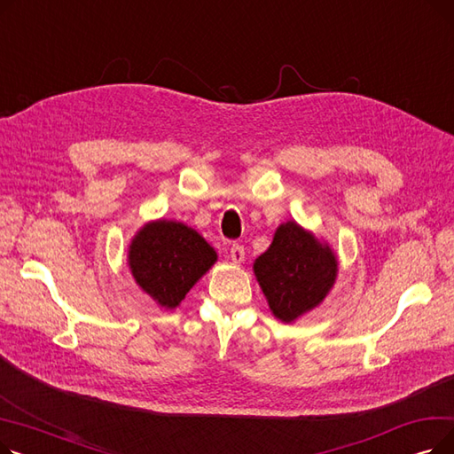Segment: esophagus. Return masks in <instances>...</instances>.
Wrapping results in <instances>:
<instances>
[{"instance_id": "obj_1", "label": "esophagus", "mask_w": 454, "mask_h": 454, "mask_svg": "<svg viewBox=\"0 0 454 454\" xmlns=\"http://www.w3.org/2000/svg\"><path fill=\"white\" fill-rule=\"evenodd\" d=\"M230 257H231L233 263H243V261H245V248H243V245L233 243L230 247Z\"/></svg>"}]
</instances>
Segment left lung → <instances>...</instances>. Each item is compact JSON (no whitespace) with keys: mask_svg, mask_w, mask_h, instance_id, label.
I'll use <instances>...</instances> for the list:
<instances>
[{"mask_svg":"<svg viewBox=\"0 0 454 454\" xmlns=\"http://www.w3.org/2000/svg\"><path fill=\"white\" fill-rule=\"evenodd\" d=\"M254 274L272 315L291 324L324 301L339 261L327 243L289 221L278 226L269 250L254 261Z\"/></svg>","mask_w":454,"mask_h":454,"instance_id":"1","label":"left lung"}]
</instances>
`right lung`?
<instances>
[{
	"label": "right lung",
	"instance_id": "1",
	"mask_svg": "<svg viewBox=\"0 0 454 454\" xmlns=\"http://www.w3.org/2000/svg\"><path fill=\"white\" fill-rule=\"evenodd\" d=\"M217 261L204 237L176 221H153L130 241L129 267L136 283L158 305L175 309Z\"/></svg>",
	"mask_w": 454,
	"mask_h": 454
}]
</instances>
